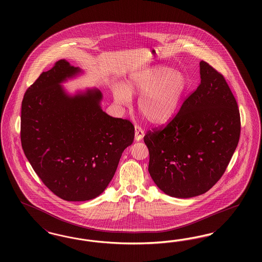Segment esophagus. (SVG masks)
Masks as SVG:
<instances>
[{"label":"esophagus","instance_id":"1","mask_svg":"<svg viewBox=\"0 0 262 262\" xmlns=\"http://www.w3.org/2000/svg\"><path fill=\"white\" fill-rule=\"evenodd\" d=\"M135 133H136V138L137 137H142V135H143V130L141 129V127L139 126V125H136V126H135Z\"/></svg>","mask_w":262,"mask_h":262}]
</instances>
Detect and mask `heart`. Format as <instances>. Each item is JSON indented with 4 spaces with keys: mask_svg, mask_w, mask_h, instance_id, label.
Here are the masks:
<instances>
[{
    "mask_svg": "<svg viewBox=\"0 0 262 262\" xmlns=\"http://www.w3.org/2000/svg\"><path fill=\"white\" fill-rule=\"evenodd\" d=\"M153 95L148 94L142 98V108L144 111H148V108L153 105Z\"/></svg>",
    "mask_w": 262,
    "mask_h": 262,
    "instance_id": "heart-1",
    "label": "heart"
}]
</instances>
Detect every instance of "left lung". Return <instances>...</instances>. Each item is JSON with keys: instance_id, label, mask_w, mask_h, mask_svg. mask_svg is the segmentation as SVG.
Wrapping results in <instances>:
<instances>
[{"instance_id": "1", "label": "left lung", "mask_w": 262, "mask_h": 262, "mask_svg": "<svg viewBox=\"0 0 262 262\" xmlns=\"http://www.w3.org/2000/svg\"><path fill=\"white\" fill-rule=\"evenodd\" d=\"M80 72L67 60L56 62L27 88L21 105L25 156L43 184L67 201L101 194L135 138L128 120L103 112L98 89L64 92L61 83Z\"/></svg>"}]
</instances>
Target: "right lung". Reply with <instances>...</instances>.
Listing matches in <instances>:
<instances>
[{
	"label": "right lung",
	"instance_id": "right-lung-1",
	"mask_svg": "<svg viewBox=\"0 0 262 262\" xmlns=\"http://www.w3.org/2000/svg\"><path fill=\"white\" fill-rule=\"evenodd\" d=\"M200 83L167 124L148 130L150 176L166 194L188 199L208 191L237 148L241 118L224 76L201 61Z\"/></svg>",
	"mask_w": 262,
	"mask_h": 262
}]
</instances>
